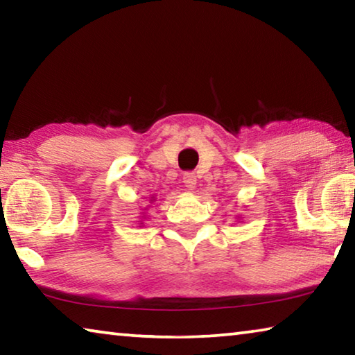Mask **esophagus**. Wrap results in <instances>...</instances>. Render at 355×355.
I'll use <instances>...</instances> for the list:
<instances>
[{
  "label": "esophagus",
  "instance_id": "34e87169",
  "mask_svg": "<svg viewBox=\"0 0 355 355\" xmlns=\"http://www.w3.org/2000/svg\"><path fill=\"white\" fill-rule=\"evenodd\" d=\"M183 183L188 189H194L196 184H197V177L194 172H186L183 175Z\"/></svg>",
  "mask_w": 355,
  "mask_h": 355
}]
</instances>
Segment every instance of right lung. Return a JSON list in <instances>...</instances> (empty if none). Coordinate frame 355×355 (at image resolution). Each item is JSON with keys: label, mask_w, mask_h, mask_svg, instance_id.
<instances>
[{"label": "right lung", "mask_w": 355, "mask_h": 355, "mask_svg": "<svg viewBox=\"0 0 355 355\" xmlns=\"http://www.w3.org/2000/svg\"><path fill=\"white\" fill-rule=\"evenodd\" d=\"M152 199H153V197H152ZM141 224H142V222H141Z\"/></svg>", "instance_id": "obj_1"}]
</instances>
